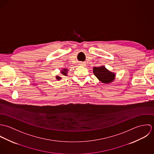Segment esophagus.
Here are the masks:
<instances>
[{
	"label": "esophagus",
	"mask_w": 154,
	"mask_h": 154,
	"mask_svg": "<svg viewBox=\"0 0 154 154\" xmlns=\"http://www.w3.org/2000/svg\"><path fill=\"white\" fill-rule=\"evenodd\" d=\"M79 65L84 66V65H85V63H84V62H81V63H79Z\"/></svg>",
	"instance_id": "obj_1"
}]
</instances>
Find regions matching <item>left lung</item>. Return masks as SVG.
Listing matches in <instances>:
<instances>
[{
	"mask_svg": "<svg viewBox=\"0 0 154 154\" xmlns=\"http://www.w3.org/2000/svg\"><path fill=\"white\" fill-rule=\"evenodd\" d=\"M93 72L95 76L103 83L108 84L114 79V73L108 70L104 66L94 67Z\"/></svg>",
	"mask_w": 154,
	"mask_h": 154,
	"instance_id": "1",
	"label": "left lung"
}]
</instances>
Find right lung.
<instances>
[{"instance_id":"1","label":"right lung","mask_w":154,"mask_h":154,"mask_svg":"<svg viewBox=\"0 0 154 154\" xmlns=\"http://www.w3.org/2000/svg\"><path fill=\"white\" fill-rule=\"evenodd\" d=\"M67 70L65 69L63 71H62V73L63 75H64L65 76H66V72H67ZM56 79L59 80V79H61V78H60V77H59V76H56Z\"/></svg>"}]
</instances>
